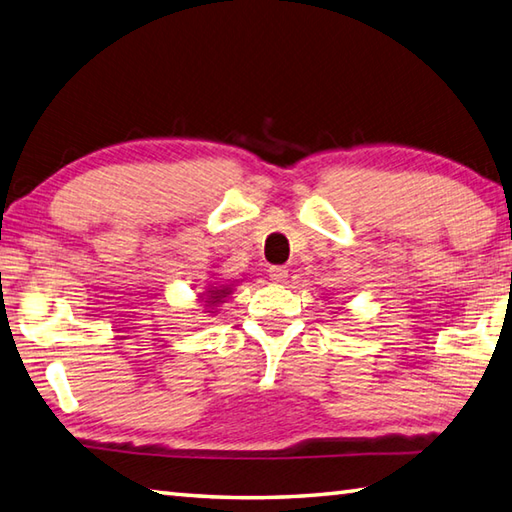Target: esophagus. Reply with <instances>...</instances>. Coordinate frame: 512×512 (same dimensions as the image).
Returning <instances> with one entry per match:
<instances>
[{"instance_id":"1","label":"esophagus","mask_w":512,"mask_h":512,"mask_svg":"<svg viewBox=\"0 0 512 512\" xmlns=\"http://www.w3.org/2000/svg\"><path fill=\"white\" fill-rule=\"evenodd\" d=\"M268 277L273 279L275 284H284L286 279H288V268L286 266H270Z\"/></svg>"}]
</instances>
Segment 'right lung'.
I'll return each instance as SVG.
<instances>
[{
    "label": "right lung",
    "mask_w": 512,
    "mask_h": 512,
    "mask_svg": "<svg viewBox=\"0 0 512 512\" xmlns=\"http://www.w3.org/2000/svg\"><path fill=\"white\" fill-rule=\"evenodd\" d=\"M230 293H233V284H219V286L206 288V293H199V299L204 302L206 313H217L215 308L222 304Z\"/></svg>",
    "instance_id": "add662e5"
}]
</instances>
